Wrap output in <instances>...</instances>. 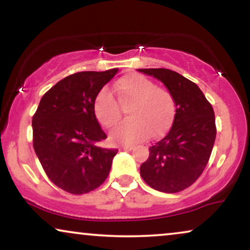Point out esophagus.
Masks as SVG:
<instances>
[{"label":"esophagus","instance_id":"esophagus-1","mask_svg":"<svg viewBox=\"0 0 250 250\" xmlns=\"http://www.w3.org/2000/svg\"><path fill=\"white\" fill-rule=\"evenodd\" d=\"M121 148L125 149V151H131V149H134V146H132V145H125V146H122Z\"/></svg>","mask_w":250,"mask_h":250}]
</instances>
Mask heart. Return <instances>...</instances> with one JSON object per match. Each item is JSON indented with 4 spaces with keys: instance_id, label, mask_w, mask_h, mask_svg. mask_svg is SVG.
Returning <instances> with one entry per match:
<instances>
[{
    "instance_id": "1",
    "label": "heart",
    "mask_w": 250,
    "mask_h": 250,
    "mask_svg": "<svg viewBox=\"0 0 250 250\" xmlns=\"http://www.w3.org/2000/svg\"><path fill=\"white\" fill-rule=\"evenodd\" d=\"M115 90L121 105L131 104L128 109L131 119L121 122L111 131L113 143L131 145L149 136L160 138L170 130L176 118V102L170 91L158 88L154 82L137 73L120 78ZM118 102L107 88L101 89L95 96L92 109L103 127L111 128L121 119Z\"/></svg>"
}]
</instances>
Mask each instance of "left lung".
Returning <instances> with one entry per match:
<instances>
[{"label": "left lung", "instance_id": "left-lung-1", "mask_svg": "<svg viewBox=\"0 0 250 250\" xmlns=\"http://www.w3.org/2000/svg\"><path fill=\"white\" fill-rule=\"evenodd\" d=\"M167 86L176 102L174 125L165 138L149 147L141 176L156 191L176 193L200 177L216 138L215 113L194 82L166 68H142Z\"/></svg>", "mask_w": 250, "mask_h": 250}]
</instances>
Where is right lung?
<instances>
[{
    "instance_id": "obj_1",
    "label": "right lung",
    "mask_w": 250,
    "mask_h": 250,
    "mask_svg": "<svg viewBox=\"0 0 250 250\" xmlns=\"http://www.w3.org/2000/svg\"><path fill=\"white\" fill-rule=\"evenodd\" d=\"M79 72L43 95L33 115V146L50 181L72 194L94 191L107 178L118 148H104L106 134L94 114L97 92L118 73Z\"/></svg>"
}]
</instances>
